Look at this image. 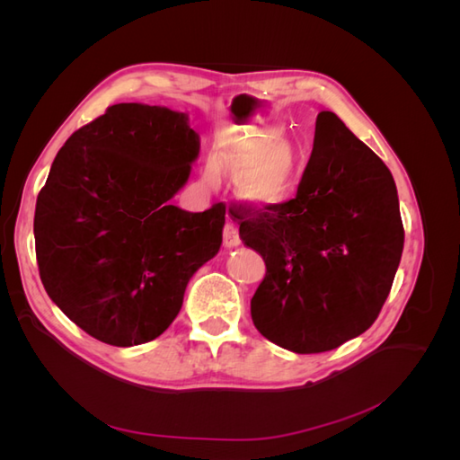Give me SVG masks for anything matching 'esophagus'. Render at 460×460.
Instances as JSON below:
<instances>
[{
    "mask_svg": "<svg viewBox=\"0 0 460 460\" xmlns=\"http://www.w3.org/2000/svg\"><path fill=\"white\" fill-rule=\"evenodd\" d=\"M240 243H242V240H240L238 228H235L234 222H226V226H225V245L228 249H232V247H238Z\"/></svg>",
    "mask_w": 460,
    "mask_h": 460,
    "instance_id": "1",
    "label": "esophagus"
}]
</instances>
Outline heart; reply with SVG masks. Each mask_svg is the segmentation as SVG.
Returning <instances> with one entry per match:
<instances>
[{
    "label": "heart",
    "mask_w": 460,
    "mask_h": 460,
    "mask_svg": "<svg viewBox=\"0 0 460 460\" xmlns=\"http://www.w3.org/2000/svg\"><path fill=\"white\" fill-rule=\"evenodd\" d=\"M218 164L232 174H238L242 198L259 208H274L296 196L299 186V166L294 149L278 140L272 128L257 130L234 137L222 146L217 159H208L205 174L215 182Z\"/></svg>",
    "instance_id": "1"
}]
</instances>
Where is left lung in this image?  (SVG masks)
<instances>
[{
    "instance_id": "left-lung-1",
    "label": "left lung",
    "mask_w": 460,
    "mask_h": 460,
    "mask_svg": "<svg viewBox=\"0 0 460 460\" xmlns=\"http://www.w3.org/2000/svg\"><path fill=\"white\" fill-rule=\"evenodd\" d=\"M242 242L267 274L252 299L255 328L294 353L336 349L378 318L405 230L394 176L330 111L297 196L274 208L234 205Z\"/></svg>"
}]
</instances>
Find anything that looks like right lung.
<instances>
[{
	"label": "right lung",
	"mask_w": 460,
	"mask_h": 460,
	"mask_svg": "<svg viewBox=\"0 0 460 460\" xmlns=\"http://www.w3.org/2000/svg\"><path fill=\"white\" fill-rule=\"evenodd\" d=\"M198 157L188 115L144 103L109 107L59 149L36 201V259L49 299L92 338H159L218 253L225 203L171 205Z\"/></svg>",
	"instance_id": "1"
}]
</instances>
